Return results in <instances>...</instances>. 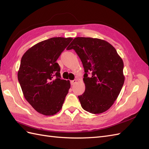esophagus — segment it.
<instances>
[{
  "mask_svg": "<svg viewBox=\"0 0 149 149\" xmlns=\"http://www.w3.org/2000/svg\"><path fill=\"white\" fill-rule=\"evenodd\" d=\"M76 83H77V79H74L73 81H71V85H73Z\"/></svg>",
  "mask_w": 149,
  "mask_h": 149,
  "instance_id": "1",
  "label": "esophagus"
}]
</instances>
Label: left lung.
Listing matches in <instances>:
<instances>
[{"label":"left lung","mask_w":149,"mask_h":149,"mask_svg":"<svg viewBox=\"0 0 149 149\" xmlns=\"http://www.w3.org/2000/svg\"><path fill=\"white\" fill-rule=\"evenodd\" d=\"M73 49L82 61L85 91L78 98L83 109L97 114L106 111L118 98L124 83V63L115 48L104 40L74 38ZM89 72L92 75L88 76Z\"/></svg>","instance_id":"1"}]
</instances>
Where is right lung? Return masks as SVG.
<instances>
[{
  "instance_id": "obj_1",
  "label": "right lung",
  "mask_w": 149,
  "mask_h": 149,
  "mask_svg": "<svg viewBox=\"0 0 149 149\" xmlns=\"http://www.w3.org/2000/svg\"><path fill=\"white\" fill-rule=\"evenodd\" d=\"M72 40L49 38L31 47L22 57L18 79L25 100L40 114L53 116L63 106L71 84L61 79L56 61Z\"/></svg>"
}]
</instances>
